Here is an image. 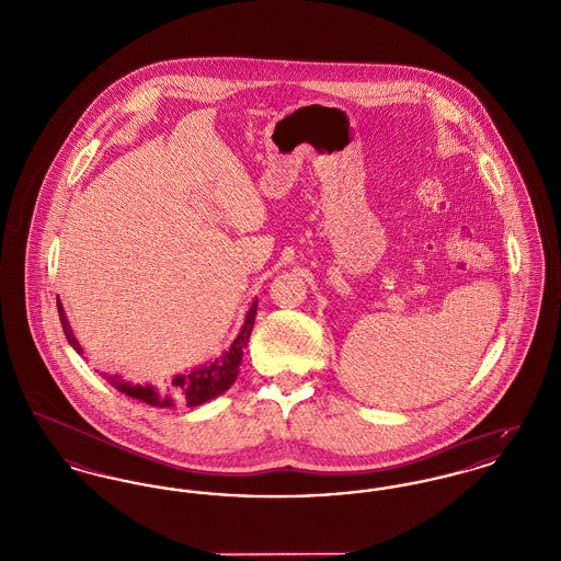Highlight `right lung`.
Here are the masks:
<instances>
[{
	"label": "right lung",
	"mask_w": 561,
	"mask_h": 561,
	"mask_svg": "<svg viewBox=\"0 0 561 561\" xmlns=\"http://www.w3.org/2000/svg\"><path fill=\"white\" fill-rule=\"evenodd\" d=\"M57 310H59V321H61L64 334L68 337V342L75 346L76 353L82 355V348H80L78 340H76L72 330H70V323L66 319V312H64V306H61L59 299H57ZM255 317H257V301H253L240 334L231 342L227 353H224L221 357H217L213 364L195 368V370H191L188 374L174 376L168 385H163L159 389H154L150 385H147V387L129 385V382H123L116 376L114 378L108 376V378L113 380V385L118 391H123L129 398H136L140 402H147L150 407H159V409H170V407H176V404L199 407V404H204V402H208V400L225 393L233 385V380L238 378L242 355H244V346L249 344V337H251L253 325H255Z\"/></svg>",
	"instance_id": "right-lung-1"
}]
</instances>
